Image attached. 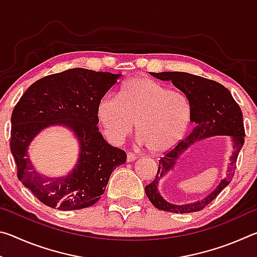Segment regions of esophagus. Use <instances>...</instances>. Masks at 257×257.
I'll list each match as a JSON object with an SVG mask.
<instances>
[{"mask_svg":"<svg viewBox=\"0 0 257 257\" xmlns=\"http://www.w3.org/2000/svg\"><path fill=\"white\" fill-rule=\"evenodd\" d=\"M137 159V155H135L134 153H128L127 154V162H133Z\"/></svg>","mask_w":257,"mask_h":257,"instance_id":"34e87169","label":"esophagus"}]
</instances>
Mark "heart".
Instances as JSON below:
<instances>
[{"mask_svg":"<svg viewBox=\"0 0 257 257\" xmlns=\"http://www.w3.org/2000/svg\"><path fill=\"white\" fill-rule=\"evenodd\" d=\"M97 116L106 138L119 145L132 135L135 122L139 142L151 153L170 151L184 138L190 104L179 92L147 77L124 82L119 96L107 93L97 104Z\"/></svg>","mask_w":257,"mask_h":257,"instance_id":"1","label":"heart"}]
</instances>
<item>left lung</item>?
Wrapping results in <instances>:
<instances>
[{
  "mask_svg": "<svg viewBox=\"0 0 257 257\" xmlns=\"http://www.w3.org/2000/svg\"><path fill=\"white\" fill-rule=\"evenodd\" d=\"M151 75L161 80H171L172 84L186 95L190 104V120L195 122V127L188 136L173 149L165 152L159 160V168L154 180L145 187L146 196L161 211L171 213L198 212L206 207L232 180L238 154L245 142L242 112L229 89L217 81L180 71L152 72ZM217 134H227L234 142V152L225 179L210 195L195 203L175 206L164 201L157 189L162 177L171 170L177 158L194 141Z\"/></svg>",
  "mask_w": 257,
  "mask_h": 257,
  "instance_id": "8db88e82",
  "label": "left lung"
}]
</instances>
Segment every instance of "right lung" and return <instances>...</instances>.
<instances>
[{"mask_svg":"<svg viewBox=\"0 0 257 257\" xmlns=\"http://www.w3.org/2000/svg\"><path fill=\"white\" fill-rule=\"evenodd\" d=\"M120 76L84 68L69 69L35 81L17 103L10 138L17 176L45 205L60 211L94 205L105 191L112 171L125 163V152L107 144L97 127V104ZM53 124L70 127L81 144L75 169L59 180L38 175L27 155L32 138Z\"/></svg>","mask_w":257,"mask_h":257,"instance_id":"obj_1","label":"right lung"}]
</instances>
